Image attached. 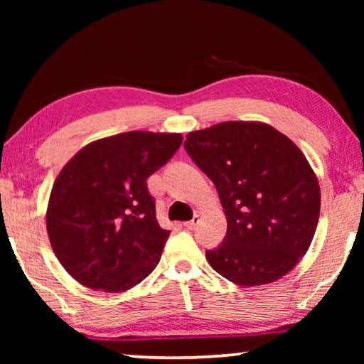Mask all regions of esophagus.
I'll list each match as a JSON object with an SVG mask.
<instances>
[{
    "mask_svg": "<svg viewBox=\"0 0 364 364\" xmlns=\"http://www.w3.org/2000/svg\"><path fill=\"white\" fill-rule=\"evenodd\" d=\"M199 221H200L199 215H194V218H193V220H189V221H186V223H184V226H186L188 230H196L197 225H199Z\"/></svg>",
    "mask_w": 364,
    "mask_h": 364,
    "instance_id": "34e87169",
    "label": "esophagus"
}]
</instances>
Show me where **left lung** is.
<instances>
[{
	"mask_svg": "<svg viewBox=\"0 0 364 364\" xmlns=\"http://www.w3.org/2000/svg\"><path fill=\"white\" fill-rule=\"evenodd\" d=\"M193 162L213 181L226 236L205 252L210 267L239 286L282 278L315 236L321 193L304 154L267 123L225 122L184 141Z\"/></svg>",
	"mask_w": 364,
	"mask_h": 364,
	"instance_id": "8db88e82",
	"label": "left lung"
}]
</instances>
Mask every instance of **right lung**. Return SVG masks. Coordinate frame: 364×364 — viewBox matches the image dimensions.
Instances as JSON below:
<instances>
[{
  "mask_svg": "<svg viewBox=\"0 0 364 364\" xmlns=\"http://www.w3.org/2000/svg\"><path fill=\"white\" fill-rule=\"evenodd\" d=\"M181 141L175 133H122L83 147L60 171L49 196L48 236L80 284L128 291L157 267L170 231L157 223L147 178Z\"/></svg>",
  "mask_w": 364,
  "mask_h": 364,
  "instance_id": "add662e5",
  "label": "right lung"
}]
</instances>
